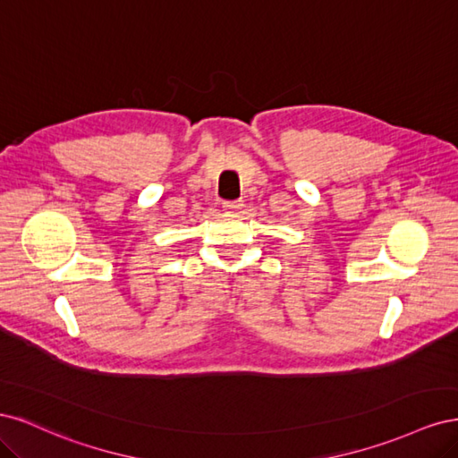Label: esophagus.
Instances as JSON below:
<instances>
[{
    "label": "esophagus",
    "instance_id": "obj_1",
    "mask_svg": "<svg viewBox=\"0 0 458 458\" xmlns=\"http://www.w3.org/2000/svg\"><path fill=\"white\" fill-rule=\"evenodd\" d=\"M242 206H244L242 200H225L224 202V210H227V212H239Z\"/></svg>",
    "mask_w": 458,
    "mask_h": 458
}]
</instances>
